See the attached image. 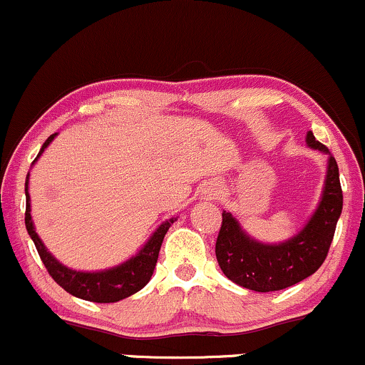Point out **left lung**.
<instances>
[{
  "mask_svg": "<svg viewBox=\"0 0 365 365\" xmlns=\"http://www.w3.org/2000/svg\"><path fill=\"white\" fill-rule=\"evenodd\" d=\"M307 145L327 155V171L317 207L298 234L275 244L256 241L234 215L222 213L216 259L237 286L258 293L286 289L315 274L326 259L343 210L339 170L329 149L315 140L312 131L307 133Z\"/></svg>",
  "mask_w": 365,
  "mask_h": 365,
  "instance_id": "1",
  "label": "left lung"
}]
</instances>
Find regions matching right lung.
Instances as JSON below:
<instances>
[{"label":"right lung","mask_w":365,"mask_h":365,"mask_svg":"<svg viewBox=\"0 0 365 365\" xmlns=\"http://www.w3.org/2000/svg\"><path fill=\"white\" fill-rule=\"evenodd\" d=\"M57 137V133L50 135L46 138V142L43 143L39 155L45 152V149L53 142V138ZM38 158L33 161H38ZM176 222V218L166 220L161 225L155 228L154 234L150 235L149 241L140 247L137 255H133L131 258H128L126 262L119 263V265L106 268V270H97V272H85V270H74V268L66 267L63 263H60L50 251L46 250V246L43 244L41 237L38 235L34 228L33 216H31V195H29V175L26 180V228L27 234L33 239L36 250H38L39 256H41V262L45 263L48 274L53 277L55 282L60 287L67 291V293L76 296V298L86 299V302H95V303H115L119 299L128 298V296L138 293L142 287L147 286L152 274H154L155 263H158L159 250H161V244L166 232L170 230V227Z\"/></svg>","instance_id":"add662e5"}]
</instances>
